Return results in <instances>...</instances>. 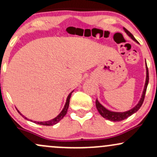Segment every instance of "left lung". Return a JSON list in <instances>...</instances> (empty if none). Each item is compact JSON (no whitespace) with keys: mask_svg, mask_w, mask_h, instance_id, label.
I'll use <instances>...</instances> for the list:
<instances>
[{"mask_svg":"<svg viewBox=\"0 0 157 157\" xmlns=\"http://www.w3.org/2000/svg\"><path fill=\"white\" fill-rule=\"evenodd\" d=\"M124 31L126 32L128 35L131 37L133 40H134L135 42L139 44L138 41L136 40V39L134 38V37L133 36L132 34L130 32L128 31L125 28H123ZM145 66H146V80H145V86H144V89L143 91H142V94L141 96V98H140V101L136 105L134 106L133 109H131L129 110V111H125V112H115V111H109V110L106 109L103 105H101L100 103V102L97 100H96V107L98 112L100 113V115L102 117L105 118L106 120H109L110 121L112 122H120L122 121V120H125L128 117L131 116L133 113H136V111H138L139 109H140L142 103H143L144 99H145V92H146V89H147V84H148V80H149V76H148V69H147V63H146V60H145Z\"/></svg>","mask_w":157,"mask_h":157,"instance_id":"obj_1","label":"left lung"}]
</instances>
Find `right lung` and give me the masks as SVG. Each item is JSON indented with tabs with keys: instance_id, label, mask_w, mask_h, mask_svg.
Listing matches in <instances>:
<instances>
[{
	"instance_id": "add662e5",
	"label": "right lung",
	"mask_w": 157,
	"mask_h": 157,
	"mask_svg": "<svg viewBox=\"0 0 157 157\" xmlns=\"http://www.w3.org/2000/svg\"><path fill=\"white\" fill-rule=\"evenodd\" d=\"M73 91H71V93L68 94V96L67 97V99H66V104H65L64 105V108L63 109L62 111H61V112L59 113L58 115H57V117H56L55 118L52 119L51 120H48V121H44V122H37V121H32L31 120H29L28 118L26 117H24L23 115L21 113L20 111L17 110V111H18V113L20 114L21 115V116L23 117V118L26 119L27 120H30L31 122H35L36 124H39V125H55V124H57V122H59L61 120H62L63 118L64 117L65 115L66 114V113H67V111H68V106H69V100H70V97H71V93H72Z\"/></svg>"
}]
</instances>
